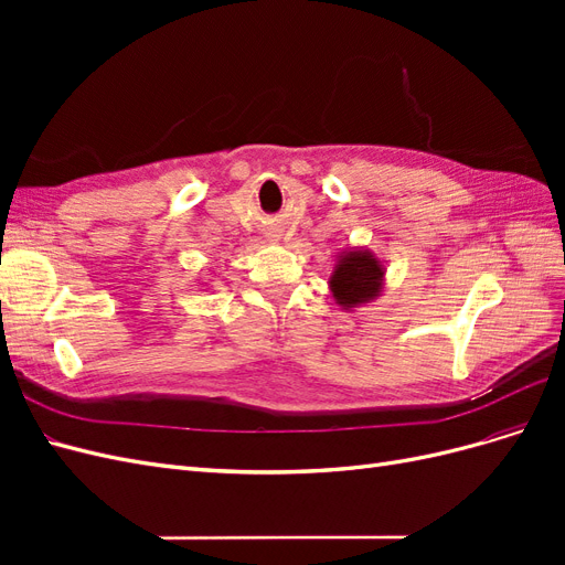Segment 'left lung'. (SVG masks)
<instances>
[{
  "mask_svg": "<svg viewBox=\"0 0 565 565\" xmlns=\"http://www.w3.org/2000/svg\"><path fill=\"white\" fill-rule=\"evenodd\" d=\"M386 268L377 254L367 247H344L337 254L330 273V295L344 311H353L382 297Z\"/></svg>",
  "mask_w": 565,
  "mask_h": 565,
  "instance_id": "obj_1",
  "label": "left lung"
}]
</instances>
